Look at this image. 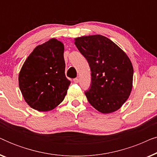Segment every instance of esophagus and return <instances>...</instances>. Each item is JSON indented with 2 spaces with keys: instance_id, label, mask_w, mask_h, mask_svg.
Here are the masks:
<instances>
[{
  "instance_id": "esophagus-1",
  "label": "esophagus",
  "mask_w": 157,
  "mask_h": 157,
  "mask_svg": "<svg viewBox=\"0 0 157 157\" xmlns=\"http://www.w3.org/2000/svg\"><path fill=\"white\" fill-rule=\"evenodd\" d=\"M78 81H79L78 78H76L74 79V83H78Z\"/></svg>"
}]
</instances>
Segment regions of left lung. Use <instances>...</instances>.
<instances>
[{
  "mask_svg": "<svg viewBox=\"0 0 157 157\" xmlns=\"http://www.w3.org/2000/svg\"><path fill=\"white\" fill-rule=\"evenodd\" d=\"M74 40L91 68V83L85 92L90 104L103 113L117 111L132 90L134 68L129 58L115 43L99 34Z\"/></svg>",
  "mask_w": 157,
  "mask_h": 157,
  "instance_id": "1",
  "label": "left lung"
}]
</instances>
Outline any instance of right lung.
<instances>
[{"mask_svg":"<svg viewBox=\"0 0 157 157\" xmlns=\"http://www.w3.org/2000/svg\"><path fill=\"white\" fill-rule=\"evenodd\" d=\"M63 52V44L51 38L36 46L21 67L19 88L32 109L51 111L63 101L71 83L65 75Z\"/></svg>","mask_w":157,"mask_h":157,"instance_id":"add662e5","label":"right lung"}]
</instances>
